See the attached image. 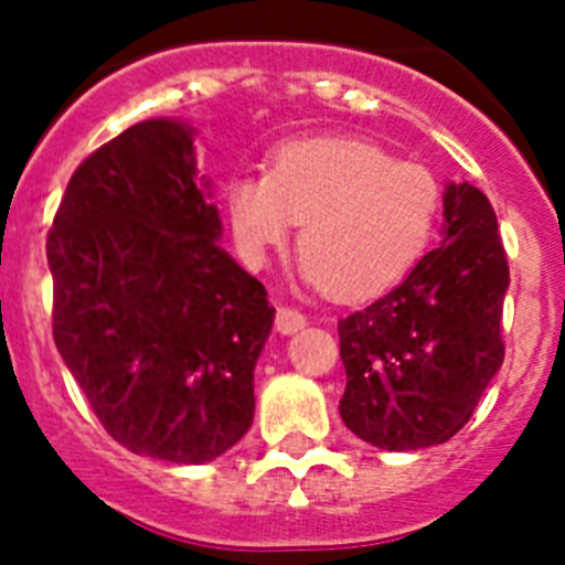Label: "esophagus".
<instances>
[{"mask_svg": "<svg viewBox=\"0 0 565 565\" xmlns=\"http://www.w3.org/2000/svg\"><path fill=\"white\" fill-rule=\"evenodd\" d=\"M274 328H277V333H282V337L302 331V328H306V313H299L297 308H277Z\"/></svg>", "mask_w": 565, "mask_h": 565, "instance_id": "34e87169", "label": "esophagus"}]
</instances>
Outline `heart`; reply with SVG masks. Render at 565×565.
<instances>
[{
    "mask_svg": "<svg viewBox=\"0 0 565 565\" xmlns=\"http://www.w3.org/2000/svg\"><path fill=\"white\" fill-rule=\"evenodd\" d=\"M438 206L441 189L427 169L356 138L291 141L274 152L268 174H237L226 186L248 266H266L302 223L299 271L344 299L396 282L430 243Z\"/></svg>",
    "mask_w": 565,
    "mask_h": 565,
    "instance_id": "obj_1",
    "label": "heart"
}]
</instances>
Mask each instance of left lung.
<instances>
[{
    "mask_svg": "<svg viewBox=\"0 0 565 565\" xmlns=\"http://www.w3.org/2000/svg\"><path fill=\"white\" fill-rule=\"evenodd\" d=\"M441 234L391 294L339 319V416L379 450L452 438L501 371L509 266L487 194L447 183Z\"/></svg>",
    "mask_w": 565,
    "mask_h": 565,
    "instance_id": "left-lung-1",
    "label": "left lung"
}]
</instances>
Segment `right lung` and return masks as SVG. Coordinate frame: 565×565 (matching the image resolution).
I'll return each instance as SVG.
<instances>
[{"label": "right lung", "mask_w": 565, "mask_h": 565, "mask_svg": "<svg viewBox=\"0 0 565 565\" xmlns=\"http://www.w3.org/2000/svg\"><path fill=\"white\" fill-rule=\"evenodd\" d=\"M198 129L149 118L73 172L47 234L53 339L104 430L135 456L206 463L254 422L274 326L221 246Z\"/></svg>", "instance_id": "obj_1"}]
</instances>
